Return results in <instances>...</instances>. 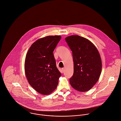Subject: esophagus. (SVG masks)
Instances as JSON below:
<instances>
[{
    "label": "esophagus",
    "mask_w": 121,
    "mask_h": 121,
    "mask_svg": "<svg viewBox=\"0 0 121 121\" xmlns=\"http://www.w3.org/2000/svg\"><path fill=\"white\" fill-rule=\"evenodd\" d=\"M65 68H62V73H65Z\"/></svg>",
    "instance_id": "34e87169"
}]
</instances>
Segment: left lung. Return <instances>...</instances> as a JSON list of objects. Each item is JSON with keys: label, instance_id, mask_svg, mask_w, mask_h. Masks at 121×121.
Returning a JSON list of instances; mask_svg holds the SVG:
<instances>
[{"label": "left lung", "instance_id": "obj_1", "mask_svg": "<svg viewBox=\"0 0 121 121\" xmlns=\"http://www.w3.org/2000/svg\"><path fill=\"white\" fill-rule=\"evenodd\" d=\"M73 52L74 72L70 78L73 88L79 92L91 89L98 81L101 72L100 55L88 39L75 35L65 38Z\"/></svg>", "mask_w": 121, "mask_h": 121}]
</instances>
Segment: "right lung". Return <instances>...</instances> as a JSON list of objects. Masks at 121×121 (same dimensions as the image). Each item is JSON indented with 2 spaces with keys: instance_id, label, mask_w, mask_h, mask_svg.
<instances>
[{
  "instance_id": "1",
  "label": "right lung",
  "mask_w": 121,
  "mask_h": 121,
  "mask_svg": "<svg viewBox=\"0 0 121 121\" xmlns=\"http://www.w3.org/2000/svg\"><path fill=\"white\" fill-rule=\"evenodd\" d=\"M61 38L60 35L40 38L32 44L26 55V77L30 86L42 95H49L57 86L61 73L53 52Z\"/></svg>"
}]
</instances>
